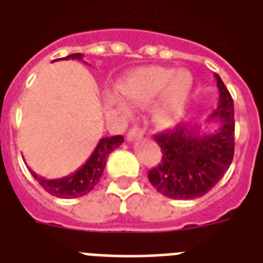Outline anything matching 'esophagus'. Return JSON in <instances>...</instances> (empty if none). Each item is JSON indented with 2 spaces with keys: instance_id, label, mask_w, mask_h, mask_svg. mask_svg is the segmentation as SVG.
Segmentation results:
<instances>
[{
  "instance_id": "34e87169",
  "label": "esophagus",
  "mask_w": 263,
  "mask_h": 263,
  "mask_svg": "<svg viewBox=\"0 0 263 263\" xmlns=\"http://www.w3.org/2000/svg\"><path fill=\"white\" fill-rule=\"evenodd\" d=\"M142 136H143V131H142V129H139L138 127H134V128H131L129 131H128L127 140L128 142H134L135 139H140Z\"/></svg>"
}]
</instances>
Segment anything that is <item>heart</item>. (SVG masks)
Listing matches in <instances>:
<instances>
[{
  "label": "heart",
  "mask_w": 263,
  "mask_h": 263,
  "mask_svg": "<svg viewBox=\"0 0 263 263\" xmlns=\"http://www.w3.org/2000/svg\"><path fill=\"white\" fill-rule=\"evenodd\" d=\"M194 90V78L187 69L144 67L129 72L120 80L119 91L131 105L144 106L160 95L153 109V121L160 128H172L184 117ZM117 106L127 113L125 103Z\"/></svg>",
  "instance_id": "1"
}]
</instances>
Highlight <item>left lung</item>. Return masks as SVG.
<instances>
[{"instance_id": "obj_1", "label": "left lung", "mask_w": 263, "mask_h": 263, "mask_svg": "<svg viewBox=\"0 0 263 263\" xmlns=\"http://www.w3.org/2000/svg\"><path fill=\"white\" fill-rule=\"evenodd\" d=\"M220 91L218 103L206 123L218 120L213 132H200L199 124L185 123L154 139L161 147L158 166L148 172V180L157 191L172 199H195L216 185L235 152L233 99L222 80L214 73Z\"/></svg>"}]
</instances>
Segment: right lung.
Instances as JSON below:
<instances>
[{
  "label": "right lung",
  "instance_id": "obj_1",
  "mask_svg": "<svg viewBox=\"0 0 263 263\" xmlns=\"http://www.w3.org/2000/svg\"><path fill=\"white\" fill-rule=\"evenodd\" d=\"M83 60V54L75 53V54L67 55L63 60ZM124 142V138L121 135L110 136V138H102L99 140L97 147L92 152L86 162L80 166L78 171H75L71 175L61 177V179L49 180L45 179L42 176L36 175L34 171H31V175L34 176V179L46 190L50 195H54L57 198H79V196L87 195L88 192L97 185V183L101 179L103 173L105 165L109 154L115 148H117L120 144Z\"/></svg>",
  "mask_w": 263,
  "mask_h": 263
}]
</instances>
